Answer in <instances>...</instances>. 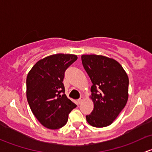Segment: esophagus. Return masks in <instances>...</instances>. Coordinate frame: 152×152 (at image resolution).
<instances>
[{
	"label": "esophagus",
	"mask_w": 152,
	"mask_h": 152,
	"mask_svg": "<svg viewBox=\"0 0 152 152\" xmlns=\"http://www.w3.org/2000/svg\"><path fill=\"white\" fill-rule=\"evenodd\" d=\"M84 100H85V98H84L83 96H82V97H81L80 99H79V100H78V102H79V104H81L82 102H83Z\"/></svg>",
	"instance_id": "1"
}]
</instances>
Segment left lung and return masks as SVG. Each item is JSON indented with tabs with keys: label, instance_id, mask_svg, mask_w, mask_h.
I'll list each match as a JSON object with an SVG mask.
<instances>
[{
	"label": "left lung",
	"instance_id": "8db88e82",
	"mask_svg": "<svg viewBox=\"0 0 152 152\" xmlns=\"http://www.w3.org/2000/svg\"><path fill=\"white\" fill-rule=\"evenodd\" d=\"M84 68L90 76L91 99L94 108L86 115L94 127L110 125L122 111L128 100L129 78L116 60L101 55H82Z\"/></svg>",
	"mask_w": 152,
	"mask_h": 152
}]
</instances>
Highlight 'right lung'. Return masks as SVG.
<instances>
[{
	"label": "right lung",
	"instance_id": "add662e5",
	"mask_svg": "<svg viewBox=\"0 0 152 152\" xmlns=\"http://www.w3.org/2000/svg\"><path fill=\"white\" fill-rule=\"evenodd\" d=\"M73 54L50 55L38 61L26 78V97L39 123L50 129L65 125L76 105L65 94V72L77 59Z\"/></svg>",
	"mask_w": 152,
	"mask_h": 152
}]
</instances>
